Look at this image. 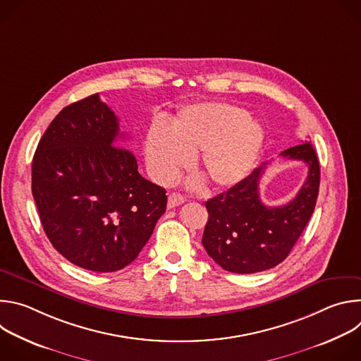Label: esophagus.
<instances>
[{
    "label": "esophagus",
    "instance_id": "esophagus-1",
    "mask_svg": "<svg viewBox=\"0 0 361 361\" xmlns=\"http://www.w3.org/2000/svg\"><path fill=\"white\" fill-rule=\"evenodd\" d=\"M184 201H185V198H184L181 194H178V192H171V194L169 195L167 205H169V209H174V207H177V205H181Z\"/></svg>",
    "mask_w": 361,
    "mask_h": 361
}]
</instances>
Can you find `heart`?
Returning <instances> with one entry per match:
<instances>
[{
    "label": "heart",
    "instance_id": "b5f03b06",
    "mask_svg": "<svg viewBox=\"0 0 361 361\" xmlns=\"http://www.w3.org/2000/svg\"><path fill=\"white\" fill-rule=\"evenodd\" d=\"M264 130L248 114L221 102H201L183 109L170 130L152 126L145 137L151 176L171 181L195 156V171L212 188L240 183L263 148Z\"/></svg>",
    "mask_w": 361,
    "mask_h": 361
}]
</instances>
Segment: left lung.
<instances>
[{
    "label": "left lung",
    "mask_w": 361,
    "mask_h": 361,
    "mask_svg": "<svg viewBox=\"0 0 361 361\" xmlns=\"http://www.w3.org/2000/svg\"><path fill=\"white\" fill-rule=\"evenodd\" d=\"M281 157L308 166V176L297 195L281 207H267L260 200L259 181L267 166L205 202L209 221L202 245L224 270L259 273L280 264L310 220L320 185V164L312 142L284 149Z\"/></svg>",
    "instance_id": "obj_1"
}]
</instances>
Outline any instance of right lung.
Wrapping results in <instances>:
<instances>
[{
	"label": "right lung",
	"mask_w": 361,
	"mask_h": 361,
	"mask_svg": "<svg viewBox=\"0 0 361 361\" xmlns=\"http://www.w3.org/2000/svg\"><path fill=\"white\" fill-rule=\"evenodd\" d=\"M120 140L118 118L92 94L59 113L32 159L48 240L70 263L98 273L134 262L167 205L166 190L140 176Z\"/></svg>",
	"instance_id": "right-lung-1"
}]
</instances>
